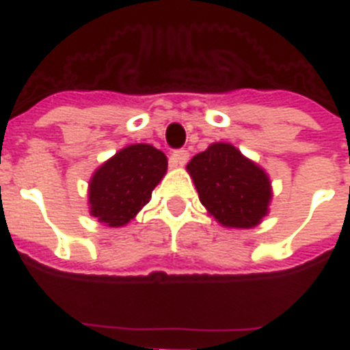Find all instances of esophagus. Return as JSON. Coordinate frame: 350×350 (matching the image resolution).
Instances as JSON below:
<instances>
[{"instance_id": "1", "label": "esophagus", "mask_w": 350, "mask_h": 350, "mask_svg": "<svg viewBox=\"0 0 350 350\" xmlns=\"http://www.w3.org/2000/svg\"><path fill=\"white\" fill-rule=\"evenodd\" d=\"M187 159H189V152L187 150H184V148H180V150H175V152L172 154V165L175 166V168H178V166H184L185 163H187Z\"/></svg>"}]
</instances>
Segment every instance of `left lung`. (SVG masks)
I'll return each mask as SVG.
<instances>
[{"label": "left lung", "mask_w": 350, "mask_h": 350, "mask_svg": "<svg viewBox=\"0 0 350 350\" xmlns=\"http://www.w3.org/2000/svg\"><path fill=\"white\" fill-rule=\"evenodd\" d=\"M200 202L224 228L250 230L270 212L268 173L234 145L217 142L187 163Z\"/></svg>", "instance_id": "8db88e82"}]
</instances>
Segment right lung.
Segmentation results:
<instances>
[{"mask_svg":"<svg viewBox=\"0 0 350 350\" xmlns=\"http://www.w3.org/2000/svg\"><path fill=\"white\" fill-rule=\"evenodd\" d=\"M168 170L159 148L133 144L96 168L89 180V213L108 228H122L150 202L152 191Z\"/></svg>","mask_w":350,"mask_h":350,"instance_id":"obj_1","label":"right lung"}]
</instances>
